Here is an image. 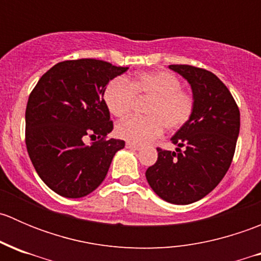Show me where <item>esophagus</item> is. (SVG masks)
<instances>
[{"mask_svg":"<svg viewBox=\"0 0 261 261\" xmlns=\"http://www.w3.org/2000/svg\"><path fill=\"white\" fill-rule=\"evenodd\" d=\"M126 147L127 149H131V150H140L141 146L136 145V144H133V143H126Z\"/></svg>","mask_w":261,"mask_h":261,"instance_id":"34e87169","label":"esophagus"}]
</instances>
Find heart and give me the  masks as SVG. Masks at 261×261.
Listing matches in <instances>:
<instances>
[{"label":"heart","instance_id":"heart-1","mask_svg":"<svg viewBox=\"0 0 261 261\" xmlns=\"http://www.w3.org/2000/svg\"><path fill=\"white\" fill-rule=\"evenodd\" d=\"M103 102L116 117L131 111L138 98H149L144 106L146 116H134L120 121L115 127L117 138L136 145L150 143L163 128L177 131L186 126L196 109V99L181 89L179 78L170 72H144L133 78L116 77L105 86Z\"/></svg>","mask_w":261,"mask_h":261}]
</instances>
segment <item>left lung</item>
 I'll use <instances>...</instances> for the list:
<instances>
[{
	"label": "left lung",
	"instance_id": "left-lung-1",
	"mask_svg": "<svg viewBox=\"0 0 261 261\" xmlns=\"http://www.w3.org/2000/svg\"><path fill=\"white\" fill-rule=\"evenodd\" d=\"M169 68L189 82L196 109L172 138L177 150L156 147L158 160L145 175L160 198L189 204L207 196L227 173L240 133V111L227 87L212 72L187 64Z\"/></svg>",
	"mask_w": 261,
	"mask_h": 261
}]
</instances>
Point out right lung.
<instances>
[{"mask_svg":"<svg viewBox=\"0 0 261 261\" xmlns=\"http://www.w3.org/2000/svg\"><path fill=\"white\" fill-rule=\"evenodd\" d=\"M98 59L64 60L50 68L29 96L25 143L41 180L55 193L81 198L93 192L125 141L107 139L114 128L103 88L127 70ZM86 136L98 137L88 147Z\"/></svg>","mask_w":261,"mask_h":261,"instance_id":"obj_1","label":"right lung"}]
</instances>
